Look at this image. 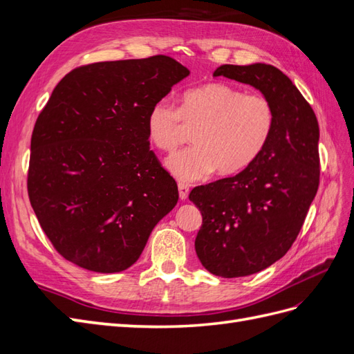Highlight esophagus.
Listing matches in <instances>:
<instances>
[{"label": "esophagus", "instance_id": "34e87169", "mask_svg": "<svg viewBox=\"0 0 354 354\" xmlns=\"http://www.w3.org/2000/svg\"><path fill=\"white\" fill-rule=\"evenodd\" d=\"M178 195H180V199H187L189 196V186L185 185V183H178Z\"/></svg>", "mask_w": 354, "mask_h": 354}]
</instances>
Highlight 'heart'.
Returning <instances> with one entry per match:
<instances>
[{"mask_svg":"<svg viewBox=\"0 0 354 354\" xmlns=\"http://www.w3.org/2000/svg\"><path fill=\"white\" fill-rule=\"evenodd\" d=\"M185 127L195 133L192 146L167 160L171 174L181 181L238 174L257 160L276 127V109L263 94H248L223 82L203 84L181 94L178 108L156 102L146 116L151 143L173 153L185 140Z\"/></svg>","mask_w":354,"mask_h":354,"instance_id":"heart-1","label":"heart"}]
</instances>
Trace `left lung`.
I'll return each mask as SVG.
<instances>
[{
	"mask_svg": "<svg viewBox=\"0 0 354 354\" xmlns=\"http://www.w3.org/2000/svg\"><path fill=\"white\" fill-rule=\"evenodd\" d=\"M214 77L252 85L276 109L273 136L257 160L189 195L202 214L195 241L202 266L241 277L282 259L301 230L319 187V124L292 81L272 65H223Z\"/></svg>",
	"mask_w": 354,
	"mask_h": 354,
	"instance_id": "1",
	"label": "left lung"
}]
</instances>
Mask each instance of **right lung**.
I'll return each mask as SVG.
<instances>
[{"instance_id":"obj_1","label":"right lung","mask_w":354,"mask_h":354,"mask_svg":"<svg viewBox=\"0 0 354 354\" xmlns=\"http://www.w3.org/2000/svg\"><path fill=\"white\" fill-rule=\"evenodd\" d=\"M189 73L168 56L99 62L53 90L30 138L28 194L63 259L122 272L176 207L177 183L149 147L146 116Z\"/></svg>"}]
</instances>
